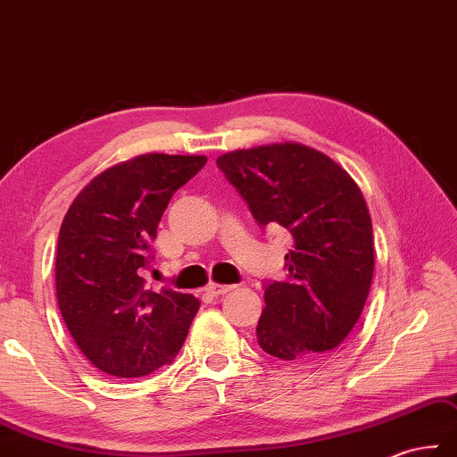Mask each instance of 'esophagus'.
I'll list each match as a JSON object with an SVG mask.
<instances>
[{"instance_id":"1","label":"esophagus","mask_w":457,"mask_h":457,"mask_svg":"<svg viewBox=\"0 0 457 457\" xmlns=\"http://www.w3.org/2000/svg\"><path fill=\"white\" fill-rule=\"evenodd\" d=\"M205 289H207V293H211V295L219 297V295H225V293H228V291L235 289V286H222V283H215V281H211Z\"/></svg>"}]
</instances>
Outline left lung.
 I'll return each instance as SVG.
<instances>
[{"label": "left lung", "mask_w": 457, "mask_h": 457, "mask_svg": "<svg viewBox=\"0 0 457 457\" xmlns=\"http://www.w3.org/2000/svg\"><path fill=\"white\" fill-rule=\"evenodd\" d=\"M217 164L260 227L291 237L287 276L263 293L260 348L286 361L328 356L356 327L373 278L371 217L358 184L299 143L232 150Z\"/></svg>", "instance_id": "8db88e82"}]
</instances>
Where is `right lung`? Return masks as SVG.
Instances as JSON below:
<instances>
[{"instance_id": "add662e5", "label": "right lung", "mask_w": 457, "mask_h": 457, "mask_svg": "<svg viewBox=\"0 0 457 457\" xmlns=\"http://www.w3.org/2000/svg\"><path fill=\"white\" fill-rule=\"evenodd\" d=\"M207 156L140 154L79 191L56 248V297L78 348L99 371L143 378L174 361L199 309L191 293L152 291L150 242L174 191Z\"/></svg>"}]
</instances>
